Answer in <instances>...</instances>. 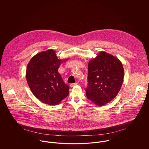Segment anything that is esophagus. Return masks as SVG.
<instances>
[{"mask_svg":"<svg viewBox=\"0 0 149 149\" xmlns=\"http://www.w3.org/2000/svg\"><path fill=\"white\" fill-rule=\"evenodd\" d=\"M78 83H72V84H70V86H71V87H73L74 86H75V85H77L78 84Z\"/></svg>","mask_w":149,"mask_h":149,"instance_id":"1","label":"esophagus"}]
</instances>
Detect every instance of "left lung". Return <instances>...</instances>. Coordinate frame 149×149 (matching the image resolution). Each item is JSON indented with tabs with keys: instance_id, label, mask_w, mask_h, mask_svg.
I'll use <instances>...</instances> for the list:
<instances>
[{
	"instance_id": "1",
	"label": "left lung",
	"mask_w": 149,
	"mask_h": 149,
	"mask_svg": "<svg viewBox=\"0 0 149 149\" xmlns=\"http://www.w3.org/2000/svg\"><path fill=\"white\" fill-rule=\"evenodd\" d=\"M124 77L122 63L116 57L100 51L88 63V99L102 106L114 99L120 91Z\"/></svg>"
}]
</instances>
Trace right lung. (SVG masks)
Returning a JSON list of instances; mask_svg holds the SVG:
<instances>
[{"instance_id": "add662e5", "label": "right lung", "mask_w": 149, "mask_h": 149, "mask_svg": "<svg viewBox=\"0 0 149 149\" xmlns=\"http://www.w3.org/2000/svg\"><path fill=\"white\" fill-rule=\"evenodd\" d=\"M68 59L57 58L53 49L37 54L29 61L26 70V80L33 95L43 103L57 105L69 94L58 69Z\"/></svg>"}]
</instances>
